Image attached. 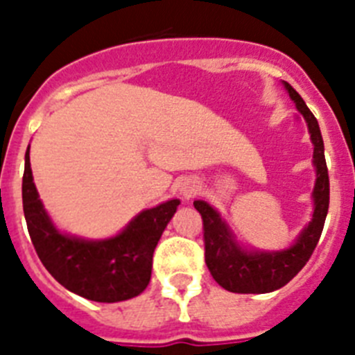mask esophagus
<instances>
[{"label":"esophagus","instance_id":"esophagus-1","mask_svg":"<svg viewBox=\"0 0 355 355\" xmlns=\"http://www.w3.org/2000/svg\"><path fill=\"white\" fill-rule=\"evenodd\" d=\"M197 190H199V184L192 180H187L184 183H181V188H180L181 196H183L184 199H190V197L196 196Z\"/></svg>","mask_w":355,"mask_h":355}]
</instances>
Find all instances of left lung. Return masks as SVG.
Instances as JSON below:
<instances>
[{
	"label": "left lung",
	"mask_w": 355,
	"mask_h": 355,
	"mask_svg": "<svg viewBox=\"0 0 355 355\" xmlns=\"http://www.w3.org/2000/svg\"><path fill=\"white\" fill-rule=\"evenodd\" d=\"M288 94L304 115L315 146L313 163L316 167V183L313 190L315 211L311 222L304 227L297 241L286 250L277 252H259V250L241 249L234 240L220 215L205 200H196L197 211L202 216L205 231V258L216 283L233 293H270L283 288L304 268L324 231L325 216L329 209V172L324 155V140L320 133L318 121L307 108L299 92L284 81Z\"/></svg>",
	"instance_id": "left-lung-1"
}]
</instances>
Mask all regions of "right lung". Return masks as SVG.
Returning <instances> with one entry per match:
<instances>
[{"label": "right lung", "instance_id": "1", "mask_svg": "<svg viewBox=\"0 0 355 355\" xmlns=\"http://www.w3.org/2000/svg\"><path fill=\"white\" fill-rule=\"evenodd\" d=\"M180 206L172 199L139 213L108 240H83L60 233L49 220L24 156L23 209L28 233L46 270L64 288L96 302H121L142 293L150 281L153 254Z\"/></svg>", "mask_w": 355, "mask_h": 355}]
</instances>
